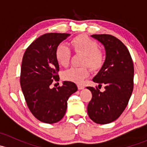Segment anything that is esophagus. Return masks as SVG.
Segmentation results:
<instances>
[{"mask_svg":"<svg viewBox=\"0 0 147 147\" xmlns=\"http://www.w3.org/2000/svg\"><path fill=\"white\" fill-rule=\"evenodd\" d=\"M78 90H82V89L84 88V87L82 84H78Z\"/></svg>","mask_w":147,"mask_h":147,"instance_id":"34e87169","label":"esophagus"}]
</instances>
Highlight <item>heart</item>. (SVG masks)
I'll return each instance as SVG.
<instances>
[{
	"mask_svg": "<svg viewBox=\"0 0 147 147\" xmlns=\"http://www.w3.org/2000/svg\"><path fill=\"white\" fill-rule=\"evenodd\" d=\"M70 45L76 53L84 55V65H87L93 69H99L103 65L104 55L98 50V44L87 35H80L75 37L70 41ZM55 57L59 65L67 67L70 60V49L65 45H60L56 49ZM90 74V69L86 67H72L63 72V77L65 80L81 84Z\"/></svg>",
	"mask_w": 147,
	"mask_h": 147,
	"instance_id": "1",
	"label": "heart"
}]
</instances>
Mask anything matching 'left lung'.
Returning a JSON list of instances; mask_svg holds the SVG:
<instances>
[{"label":"left lung","instance_id":"8db88e82","mask_svg":"<svg viewBox=\"0 0 147 147\" xmlns=\"http://www.w3.org/2000/svg\"><path fill=\"white\" fill-rule=\"evenodd\" d=\"M104 45L106 52L105 63L92 79L98 87H87L92 97L87 106L90 118L97 124H109L122 114L134 88V65L128 49L121 41L107 34L92 35Z\"/></svg>","mask_w":147,"mask_h":147}]
</instances>
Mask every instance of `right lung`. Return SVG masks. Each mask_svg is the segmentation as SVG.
<instances>
[{
    "mask_svg": "<svg viewBox=\"0 0 147 147\" xmlns=\"http://www.w3.org/2000/svg\"><path fill=\"white\" fill-rule=\"evenodd\" d=\"M69 35L57 32L41 35L26 49L22 60L20 82L25 100L33 116L47 124L63 119L69 96L78 90L69 81H64L62 87H50L53 81L60 80L56 49Z\"/></svg>",
    "mask_w": 147,
    "mask_h": 147,
    "instance_id": "1",
    "label": "right lung"
}]
</instances>
